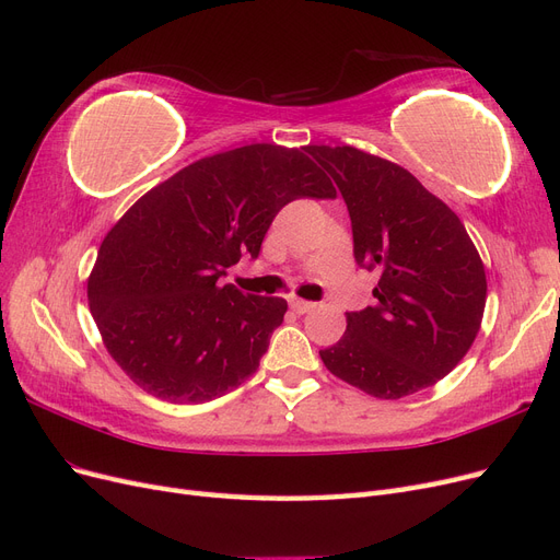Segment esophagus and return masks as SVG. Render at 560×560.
Wrapping results in <instances>:
<instances>
[{
  "label": "esophagus",
  "mask_w": 560,
  "mask_h": 560,
  "mask_svg": "<svg viewBox=\"0 0 560 560\" xmlns=\"http://www.w3.org/2000/svg\"><path fill=\"white\" fill-rule=\"evenodd\" d=\"M290 308L294 313L303 315V313H311L315 308V303L313 301H303V299H290Z\"/></svg>",
  "instance_id": "1"
}]
</instances>
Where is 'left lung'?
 Returning <instances> with one entry per match:
<instances>
[{"label": "left lung", "mask_w": 560, "mask_h": 560, "mask_svg": "<svg viewBox=\"0 0 560 560\" xmlns=\"http://www.w3.org/2000/svg\"><path fill=\"white\" fill-rule=\"evenodd\" d=\"M341 191L354 261L378 270L376 306L346 313V334L319 350L336 378L378 399L448 376L477 338L486 270L469 233L406 167L354 147L308 144Z\"/></svg>", "instance_id": "left-lung-1"}]
</instances>
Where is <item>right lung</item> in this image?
<instances>
[{"label":"right lung","mask_w":560,"mask_h":560,"mask_svg":"<svg viewBox=\"0 0 560 560\" xmlns=\"http://www.w3.org/2000/svg\"><path fill=\"white\" fill-rule=\"evenodd\" d=\"M303 149L259 142L200 159L132 202L105 235L89 306L112 360L144 393L200 404L259 369L287 301L219 278L243 254L257 257L287 202L336 196Z\"/></svg>","instance_id":"1"}]
</instances>
